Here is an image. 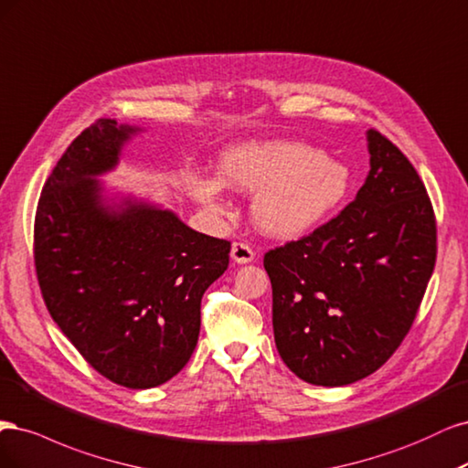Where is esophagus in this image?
<instances>
[{"mask_svg":"<svg viewBox=\"0 0 468 468\" xmlns=\"http://www.w3.org/2000/svg\"><path fill=\"white\" fill-rule=\"evenodd\" d=\"M231 259L237 264H249L254 261V250L247 243H233L231 245Z\"/></svg>","mask_w":468,"mask_h":468,"instance_id":"1","label":"esophagus"}]
</instances>
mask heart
<instances>
[{
	"label": "heart",
	"instance_id": "1",
	"mask_svg": "<svg viewBox=\"0 0 468 468\" xmlns=\"http://www.w3.org/2000/svg\"><path fill=\"white\" fill-rule=\"evenodd\" d=\"M218 178L194 175L188 190L218 216H228L221 185L254 194L252 218L270 237L293 239L319 228L348 200L352 169L301 142H243L219 155Z\"/></svg>",
	"mask_w": 468,
	"mask_h": 468
}]
</instances>
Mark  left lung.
<instances>
[{
  "label": "left lung",
  "mask_w": 468,
  "mask_h": 468,
  "mask_svg": "<svg viewBox=\"0 0 468 468\" xmlns=\"http://www.w3.org/2000/svg\"><path fill=\"white\" fill-rule=\"evenodd\" d=\"M369 173L352 204L264 254L276 348L299 379L344 387L409 335L435 266V218L400 149L367 132Z\"/></svg>",
  "instance_id": "left-lung-1"
}]
</instances>
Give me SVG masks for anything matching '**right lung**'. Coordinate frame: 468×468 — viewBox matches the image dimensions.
<instances>
[{"label": "right lung", "mask_w": 468, "mask_h": 468, "mask_svg": "<svg viewBox=\"0 0 468 468\" xmlns=\"http://www.w3.org/2000/svg\"><path fill=\"white\" fill-rule=\"evenodd\" d=\"M138 126L101 118L83 130L42 188L35 266L54 323L102 377L128 388L163 385L200 335L204 292L229 266V240L190 229L171 209L109 196Z\"/></svg>", "instance_id": "right-lung-1"}]
</instances>
